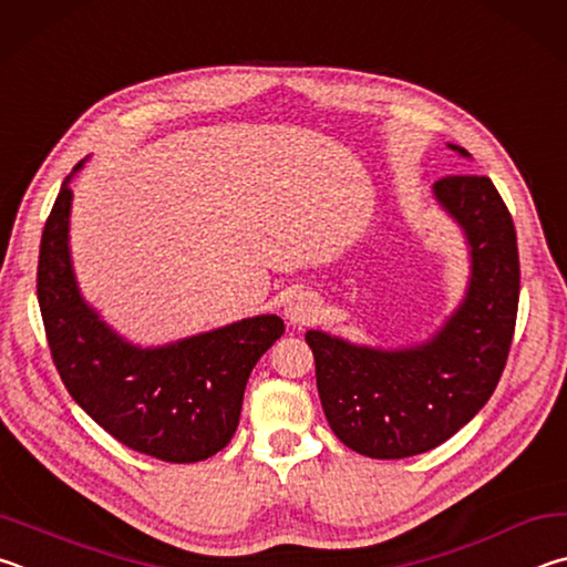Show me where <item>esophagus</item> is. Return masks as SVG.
<instances>
[{
  "label": "esophagus",
  "instance_id": "obj_1",
  "mask_svg": "<svg viewBox=\"0 0 567 567\" xmlns=\"http://www.w3.org/2000/svg\"><path fill=\"white\" fill-rule=\"evenodd\" d=\"M319 299H316L313 293H291L289 299H286L284 303V316L286 321H289L291 326H306L311 323L316 316H319Z\"/></svg>",
  "mask_w": 567,
  "mask_h": 567
}]
</instances>
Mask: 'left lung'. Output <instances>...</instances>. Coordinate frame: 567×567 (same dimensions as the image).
Here are the masks:
<instances>
[{
	"mask_svg": "<svg viewBox=\"0 0 567 567\" xmlns=\"http://www.w3.org/2000/svg\"><path fill=\"white\" fill-rule=\"evenodd\" d=\"M433 196L471 258L463 299L441 329L399 349L306 331L331 431L369 458H409L449 441L488 403L511 351L520 264L508 206L488 176H445Z\"/></svg>",
	"mask_w": 567,
	"mask_h": 567,
	"instance_id": "1",
	"label": "left lung"
}]
</instances>
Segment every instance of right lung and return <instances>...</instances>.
Returning a JSON list of instances; mask_svg holds the SVG:
<instances>
[{"mask_svg":"<svg viewBox=\"0 0 567 567\" xmlns=\"http://www.w3.org/2000/svg\"><path fill=\"white\" fill-rule=\"evenodd\" d=\"M84 162L59 188L39 246L37 296L56 371L72 399L132 451L166 463L212 458L234 439L248 375L281 339L284 321L261 313L164 346L114 331L79 289L69 246V182Z\"/></svg>","mask_w":567,"mask_h":567,"instance_id":"obj_1","label":"right lung"}]
</instances>
